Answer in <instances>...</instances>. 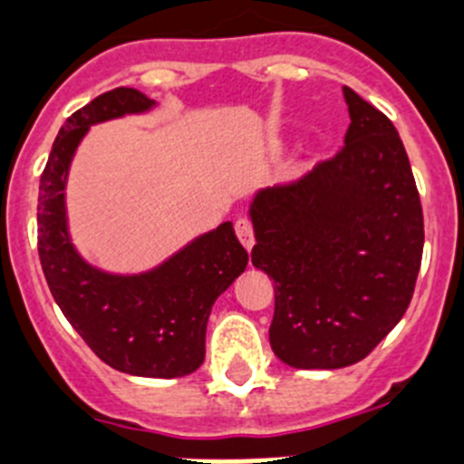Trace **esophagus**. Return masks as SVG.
I'll return each instance as SVG.
<instances>
[{
  "mask_svg": "<svg viewBox=\"0 0 464 464\" xmlns=\"http://www.w3.org/2000/svg\"><path fill=\"white\" fill-rule=\"evenodd\" d=\"M235 229H237V237H239V241H241V244H244V248L246 250L253 248L255 235H253V223H250V218H246V216L237 218Z\"/></svg>",
  "mask_w": 464,
  "mask_h": 464,
  "instance_id": "34e87169",
  "label": "esophagus"
}]
</instances>
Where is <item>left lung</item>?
Instances as JSON below:
<instances>
[{
  "label": "left lung",
  "instance_id": "1",
  "mask_svg": "<svg viewBox=\"0 0 464 464\" xmlns=\"http://www.w3.org/2000/svg\"><path fill=\"white\" fill-rule=\"evenodd\" d=\"M343 93L345 144L250 207V260L276 283L271 350L304 371L371 354L405 315L423 255V209L396 126Z\"/></svg>",
  "mask_w": 464,
  "mask_h": 464
}]
</instances>
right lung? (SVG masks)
Wrapping results in <instances>:
<instances>
[{"label":"right lung","instance_id":"right-lung-1","mask_svg":"<svg viewBox=\"0 0 464 464\" xmlns=\"http://www.w3.org/2000/svg\"><path fill=\"white\" fill-rule=\"evenodd\" d=\"M154 105L117 87L66 119L38 186V257L54 301L101 361L138 377H184L204 361L214 301L248 265L232 223H223L142 276L93 269L68 239L63 188L75 147L89 126Z\"/></svg>","mask_w":464,"mask_h":464}]
</instances>
